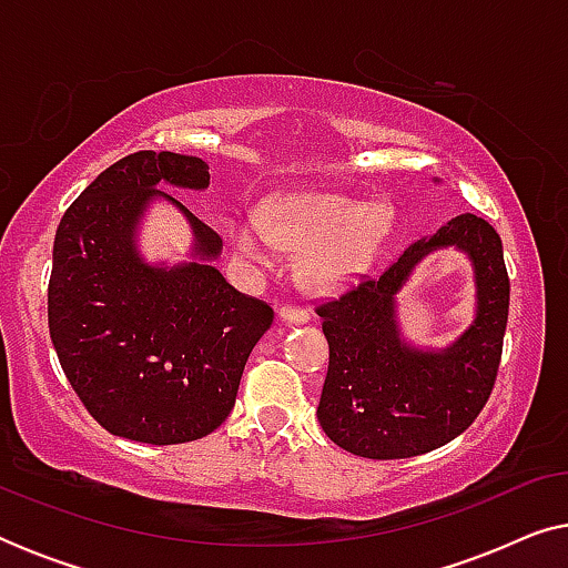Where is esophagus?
<instances>
[{"label":"esophagus","mask_w":568,"mask_h":568,"mask_svg":"<svg viewBox=\"0 0 568 568\" xmlns=\"http://www.w3.org/2000/svg\"><path fill=\"white\" fill-rule=\"evenodd\" d=\"M278 321H284V323H294V325H305L307 321H310V315L305 313V310H300V307H282L278 310Z\"/></svg>","instance_id":"34e87169"}]
</instances>
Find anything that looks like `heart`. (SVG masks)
<instances>
[{
  "label": "heart",
  "mask_w": 568,
  "mask_h": 568,
  "mask_svg": "<svg viewBox=\"0 0 568 568\" xmlns=\"http://www.w3.org/2000/svg\"><path fill=\"white\" fill-rule=\"evenodd\" d=\"M393 206L385 201H356L341 193L297 191L276 199L268 212L247 209L230 224L237 258L271 266L278 245L302 253L300 276L313 292L352 284L369 268L390 235Z\"/></svg>",
  "instance_id": "1"
}]
</instances>
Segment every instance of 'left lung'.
Here are the masks:
<instances>
[{
  "label": "left lung",
  "instance_id": "1",
  "mask_svg": "<svg viewBox=\"0 0 568 568\" xmlns=\"http://www.w3.org/2000/svg\"><path fill=\"white\" fill-rule=\"evenodd\" d=\"M447 246L471 261L477 310L453 345L418 347L402 333L397 294L426 254ZM317 315L331 346L317 406L328 439L372 460L432 453L468 429L491 395L509 315L501 237L476 214L455 216Z\"/></svg>",
  "mask_w": 568,
  "mask_h": 568
}]
</instances>
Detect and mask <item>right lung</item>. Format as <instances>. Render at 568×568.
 I'll return each mask as SVG.
<instances>
[{
    "label": "right lung",
    "mask_w": 568,
    "mask_h": 568,
    "mask_svg": "<svg viewBox=\"0 0 568 568\" xmlns=\"http://www.w3.org/2000/svg\"><path fill=\"white\" fill-rule=\"evenodd\" d=\"M160 183L204 191L209 165L193 154H129L67 209L53 240L49 331L69 385L100 426L181 445L230 416L274 310L227 284L214 266L222 237ZM152 203H170L190 222L189 262L143 258L138 230Z\"/></svg>",
    "instance_id": "1"
}]
</instances>
